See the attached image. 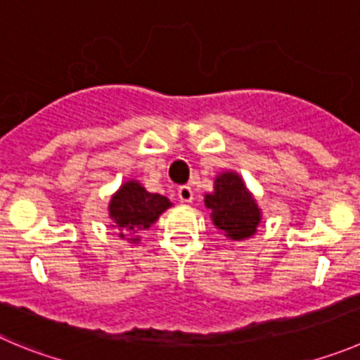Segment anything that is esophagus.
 Returning <instances> with one entry per match:
<instances>
[{
    "mask_svg": "<svg viewBox=\"0 0 360 360\" xmlns=\"http://www.w3.org/2000/svg\"><path fill=\"white\" fill-rule=\"evenodd\" d=\"M177 195H179L181 202H191V200H193V190H191L188 184H183V186H179V190H177Z\"/></svg>",
    "mask_w": 360,
    "mask_h": 360,
    "instance_id": "esophagus-1",
    "label": "esophagus"
}]
</instances>
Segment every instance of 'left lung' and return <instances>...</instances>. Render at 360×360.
I'll list each match as a JSON object with an SVG mask.
<instances>
[{"instance_id":"obj_1","label":"left lung","mask_w":360,"mask_h":360,"mask_svg":"<svg viewBox=\"0 0 360 360\" xmlns=\"http://www.w3.org/2000/svg\"><path fill=\"white\" fill-rule=\"evenodd\" d=\"M213 213L214 226L233 240H245L256 233L261 211L238 174L226 172L214 179V191L204 199Z\"/></svg>"}]
</instances>
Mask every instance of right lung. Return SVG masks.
<instances>
[{
    "label": "right lung",
    "mask_w": 360,
    "mask_h": 360,
    "mask_svg": "<svg viewBox=\"0 0 360 360\" xmlns=\"http://www.w3.org/2000/svg\"><path fill=\"white\" fill-rule=\"evenodd\" d=\"M170 206L172 204L167 197L149 193L136 181H129L120 186V190L112 197L110 217L115 220L120 231V238L134 236V234L149 229L158 220V217ZM131 241L139 240L131 238Z\"/></svg>",
    "instance_id": "add662e5"
}]
</instances>
